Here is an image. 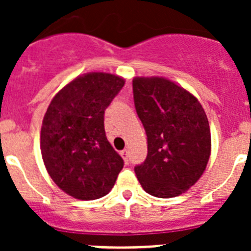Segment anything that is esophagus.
Listing matches in <instances>:
<instances>
[{
    "label": "esophagus",
    "mask_w": 251,
    "mask_h": 251,
    "mask_svg": "<svg viewBox=\"0 0 251 251\" xmlns=\"http://www.w3.org/2000/svg\"><path fill=\"white\" fill-rule=\"evenodd\" d=\"M121 156L123 157V159H124V162H126V163H128V162H129V158H128V151L127 150L121 151Z\"/></svg>",
    "instance_id": "1"
}]
</instances>
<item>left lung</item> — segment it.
Wrapping results in <instances>:
<instances>
[{
	"label": "left lung",
	"mask_w": 251,
	"mask_h": 251,
	"mask_svg": "<svg viewBox=\"0 0 251 251\" xmlns=\"http://www.w3.org/2000/svg\"><path fill=\"white\" fill-rule=\"evenodd\" d=\"M133 98L148 148L145 162L134 167L137 178L152 196H178L196 183L208 162L205 110L194 95L163 77H136Z\"/></svg>",
	"instance_id": "8db88e82"
}]
</instances>
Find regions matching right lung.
Listing matches in <instances>:
<instances>
[{"label":"right lung","instance_id":"obj_1","mask_svg":"<svg viewBox=\"0 0 251 251\" xmlns=\"http://www.w3.org/2000/svg\"><path fill=\"white\" fill-rule=\"evenodd\" d=\"M124 85L122 77L90 73L64 86L51 100L41 127V154L64 192L97 200L114 186L124 161L106 139L104 113Z\"/></svg>","mask_w":251,"mask_h":251}]
</instances>
